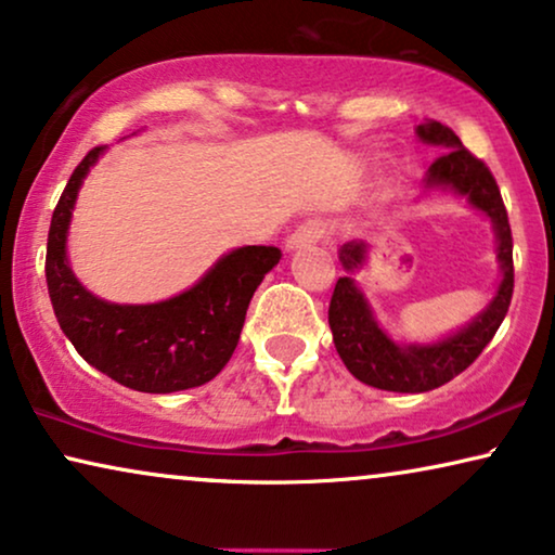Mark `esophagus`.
<instances>
[{"mask_svg": "<svg viewBox=\"0 0 555 555\" xmlns=\"http://www.w3.org/2000/svg\"><path fill=\"white\" fill-rule=\"evenodd\" d=\"M323 234H325V224L321 219H308V222H302L298 230L291 234V240H287V249L315 245L318 240H323Z\"/></svg>", "mask_w": 555, "mask_h": 555, "instance_id": "esophagus-1", "label": "esophagus"}]
</instances>
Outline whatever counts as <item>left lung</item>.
Instances as JSON below:
<instances>
[{"mask_svg":"<svg viewBox=\"0 0 555 555\" xmlns=\"http://www.w3.org/2000/svg\"><path fill=\"white\" fill-rule=\"evenodd\" d=\"M416 135L424 143L444 149L442 156L429 166L427 179H424L427 189H452V192L467 196L475 209L485 211L492 219L503 280H500L498 295L490 300V306L467 328L431 346H399L378 328L353 278H338L336 291L331 295L328 323L340 361L359 382L374 386V389L399 393L431 391L462 374L495 336L513 298V234L495 177L485 162L462 146L452 128L442 126L439 120H424L416 126ZM363 257H366L363 242H348L340 247V262L348 272L359 268Z\"/></svg>","mask_w":555,"mask_h":555,"instance_id":"8db88e82","label":"left lung"}]
</instances>
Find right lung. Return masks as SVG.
<instances>
[{
	"mask_svg": "<svg viewBox=\"0 0 555 555\" xmlns=\"http://www.w3.org/2000/svg\"><path fill=\"white\" fill-rule=\"evenodd\" d=\"M105 146L75 166L48 234L44 278L60 328L90 366L146 393H171L215 378L237 348L247 306L280 262L278 247H240L224 255L194 287L151 306H118L88 293L65 255L78 189Z\"/></svg>",
	"mask_w": 555,
	"mask_h": 555,
	"instance_id": "obj_1",
	"label": "right lung"
}]
</instances>
